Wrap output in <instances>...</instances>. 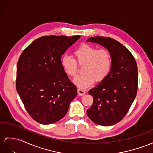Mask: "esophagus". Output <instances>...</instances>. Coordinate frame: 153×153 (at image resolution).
Returning <instances> with one entry per match:
<instances>
[{
  "label": "esophagus",
  "mask_w": 153,
  "mask_h": 153,
  "mask_svg": "<svg viewBox=\"0 0 153 153\" xmlns=\"http://www.w3.org/2000/svg\"><path fill=\"white\" fill-rule=\"evenodd\" d=\"M78 94H79V95L82 96L85 94V91L82 89H78Z\"/></svg>",
  "instance_id": "1"
}]
</instances>
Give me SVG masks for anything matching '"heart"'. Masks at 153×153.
<instances>
[{
    "label": "heart",
    "instance_id": "obj_1",
    "mask_svg": "<svg viewBox=\"0 0 153 153\" xmlns=\"http://www.w3.org/2000/svg\"><path fill=\"white\" fill-rule=\"evenodd\" d=\"M73 55L74 59L64 56L61 59V65L64 71L71 77L75 76L77 73L76 63L83 65V74L73 80V83L80 89L90 86L95 80H103L110 71L112 59L106 49L98 50L95 47L84 44L74 51Z\"/></svg>",
    "mask_w": 153,
    "mask_h": 153
}]
</instances>
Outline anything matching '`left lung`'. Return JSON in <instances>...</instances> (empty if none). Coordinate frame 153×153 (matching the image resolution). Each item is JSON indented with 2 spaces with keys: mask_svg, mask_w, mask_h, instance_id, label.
Wrapping results in <instances>:
<instances>
[{
  "mask_svg": "<svg viewBox=\"0 0 153 153\" xmlns=\"http://www.w3.org/2000/svg\"><path fill=\"white\" fill-rule=\"evenodd\" d=\"M87 42L98 43L110 52L112 64L108 76L89 91L94 103L87 115L95 123L111 126L127 114L137 90V67L132 53L117 41L101 36L91 37Z\"/></svg>",
  "mask_w": 153,
  "mask_h": 153,
  "instance_id": "left-lung-1",
  "label": "left lung"
}]
</instances>
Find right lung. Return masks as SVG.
I'll return each mask as SVG.
<instances>
[{
    "label": "right lung",
    "mask_w": 153,
    "mask_h": 153,
    "mask_svg": "<svg viewBox=\"0 0 153 153\" xmlns=\"http://www.w3.org/2000/svg\"><path fill=\"white\" fill-rule=\"evenodd\" d=\"M80 36H43L25 48L17 65L16 89L26 110L37 122L60 120L77 95L64 71L62 56Z\"/></svg>",
    "instance_id": "obj_1"
}]
</instances>
